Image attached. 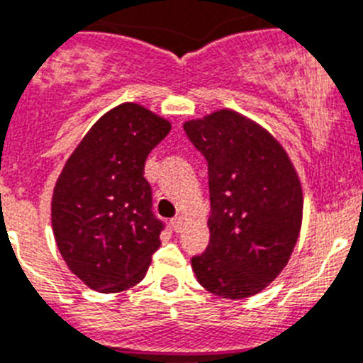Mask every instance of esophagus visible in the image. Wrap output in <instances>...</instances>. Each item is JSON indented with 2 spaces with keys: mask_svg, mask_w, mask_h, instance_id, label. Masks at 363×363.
Wrapping results in <instances>:
<instances>
[{
  "mask_svg": "<svg viewBox=\"0 0 363 363\" xmlns=\"http://www.w3.org/2000/svg\"><path fill=\"white\" fill-rule=\"evenodd\" d=\"M182 226H184V217H175L174 220H172V228H174L175 233H181Z\"/></svg>",
  "mask_w": 363,
  "mask_h": 363,
  "instance_id": "1",
  "label": "esophagus"
}]
</instances>
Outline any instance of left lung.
Returning a JSON list of instances; mask_svg holds the SVG:
<instances>
[{
  "label": "left lung",
  "instance_id": "obj_1",
  "mask_svg": "<svg viewBox=\"0 0 363 363\" xmlns=\"http://www.w3.org/2000/svg\"><path fill=\"white\" fill-rule=\"evenodd\" d=\"M208 162L210 244L191 257L202 287L220 298L257 295L279 277L296 244L302 188L282 146L257 123L220 110L184 123Z\"/></svg>",
  "mask_w": 363,
  "mask_h": 363
}]
</instances>
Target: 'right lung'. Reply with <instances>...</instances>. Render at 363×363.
I'll list each match as a JSON object with an SVG mask.
<instances>
[{"mask_svg":"<svg viewBox=\"0 0 363 363\" xmlns=\"http://www.w3.org/2000/svg\"><path fill=\"white\" fill-rule=\"evenodd\" d=\"M168 132V121L121 104L84 135L55 182V242L72 273L96 291L141 282L161 246L166 224L153 213L145 162Z\"/></svg>","mask_w":363,"mask_h":363,"instance_id":"right-lung-1","label":"right lung"}]
</instances>
